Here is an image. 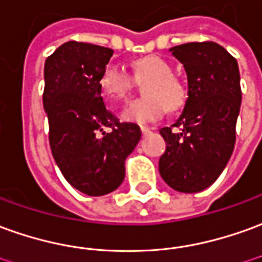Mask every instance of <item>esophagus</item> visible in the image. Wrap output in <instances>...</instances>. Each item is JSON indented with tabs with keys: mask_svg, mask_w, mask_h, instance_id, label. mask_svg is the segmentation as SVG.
Returning a JSON list of instances; mask_svg holds the SVG:
<instances>
[{
	"mask_svg": "<svg viewBox=\"0 0 262 262\" xmlns=\"http://www.w3.org/2000/svg\"><path fill=\"white\" fill-rule=\"evenodd\" d=\"M140 130H142V133H143V135H149L150 133V129L147 127V126H140Z\"/></svg>",
	"mask_w": 262,
	"mask_h": 262,
	"instance_id": "34e87169",
	"label": "esophagus"
}]
</instances>
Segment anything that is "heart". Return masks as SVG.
<instances>
[{
	"instance_id": "heart-1",
	"label": "heart",
	"mask_w": 262,
	"mask_h": 262,
	"mask_svg": "<svg viewBox=\"0 0 262 262\" xmlns=\"http://www.w3.org/2000/svg\"><path fill=\"white\" fill-rule=\"evenodd\" d=\"M135 79L151 78L144 88L146 98L132 100L125 106L120 116L125 122L149 123L160 119L167 111H179L186 103V91L179 80L173 78V71L167 62L159 56H144L132 65ZM135 79L119 65L105 68L99 78V88L109 102L127 99L135 86Z\"/></svg>"
}]
</instances>
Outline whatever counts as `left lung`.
Here are the masks:
<instances>
[{
	"label": "left lung",
	"instance_id": "obj_1",
	"mask_svg": "<svg viewBox=\"0 0 262 262\" xmlns=\"http://www.w3.org/2000/svg\"><path fill=\"white\" fill-rule=\"evenodd\" d=\"M187 74V100L180 118L160 129L166 151L163 180L182 193L211 186L231 157L241 106L238 63L215 42H188L170 49Z\"/></svg>",
	"mask_w": 262,
	"mask_h": 262
}]
</instances>
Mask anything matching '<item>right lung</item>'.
<instances>
[{
	"label": "right lung",
	"mask_w": 262,
	"mask_h": 262,
	"mask_svg": "<svg viewBox=\"0 0 262 262\" xmlns=\"http://www.w3.org/2000/svg\"><path fill=\"white\" fill-rule=\"evenodd\" d=\"M112 55L111 48L69 41L43 69L52 156L72 187L95 197L122 184L126 157L142 137L136 123H120L103 103L99 78Z\"/></svg>",
	"instance_id": "obj_1"
}]
</instances>
